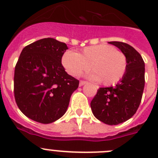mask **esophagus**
<instances>
[{"instance_id":"1","label":"esophagus","mask_w":158,"mask_h":158,"mask_svg":"<svg viewBox=\"0 0 158 158\" xmlns=\"http://www.w3.org/2000/svg\"><path fill=\"white\" fill-rule=\"evenodd\" d=\"M87 83V81H81L80 83H79V85L80 86H83L84 85H85Z\"/></svg>"}]
</instances>
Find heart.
I'll list each match as a JSON object with an SVG mask.
<instances>
[{"label":"heart","instance_id":"obj_1","mask_svg":"<svg viewBox=\"0 0 158 158\" xmlns=\"http://www.w3.org/2000/svg\"><path fill=\"white\" fill-rule=\"evenodd\" d=\"M62 65L72 76H78L90 66L93 71L89 73V77L104 85L120 81L127 68L125 55L108 45L85 47L80 54L67 51L62 57Z\"/></svg>","mask_w":158,"mask_h":158}]
</instances>
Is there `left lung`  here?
<instances>
[{
    "label": "left lung",
    "instance_id": "8db88e82",
    "mask_svg": "<svg viewBox=\"0 0 158 158\" xmlns=\"http://www.w3.org/2000/svg\"><path fill=\"white\" fill-rule=\"evenodd\" d=\"M127 58L126 74L115 86L100 88L91 101L93 115L107 125H118L136 113L145 86V63L134 47L122 42H108Z\"/></svg>",
    "mask_w": 158,
    "mask_h": 158
}]
</instances>
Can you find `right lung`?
<instances>
[{"mask_svg": "<svg viewBox=\"0 0 158 158\" xmlns=\"http://www.w3.org/2000/svg\"><path fill=\"white\" fill-rule=\"evenodd\" d=\"M68 47L65 43L45 38L23 49L15 67L14 95L19 110L38 123L58 120L66 111L79 81L62 65Z\"/></svg>", "mask_w": 158, "mask_h": 158, "instance_id": "add662e5", "label": "right lung"}]
</instances>
